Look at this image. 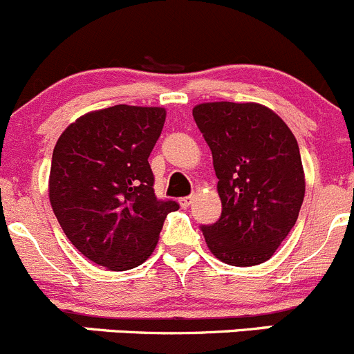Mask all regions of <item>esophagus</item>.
Masks as SVG:
<instances>
[{
	"instance_id": "obj_1",
	"label": "esophagus",
	"mask_w": 354,
	"mask_h": 354,
	"mask_svg": "<svg viewBox=\"0 0 354 354\" xmlns=\"http://www.w3.org/2000/svg\"><path fill=\"white\" fill-rule=\"evenodd\" d=\"M192 201H194V198H192V196H184V198L178 199V203H180L182 208H187Z\"/></svg>"
}]
</instances>
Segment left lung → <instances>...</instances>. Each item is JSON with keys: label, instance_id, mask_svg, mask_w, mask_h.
Returning <instances> with one entry per match:
<instances>
[{"label": "left lung", "instance_id": "1", "mask_svg": "<svg viewBox=\"0 0 354 354\" xmlns=\"http://www.w3.org/2000/svg\"><path fill=\"white\" fill-rule=\"evenodd\" d=\"M192 117L212 149L222 215L201 225L223 263L267 261L295 227L304 198L299 146L291 129L258 103H201Z\"/></svg>", "mask_w": 354, "mask_h": 354}]
</instances>
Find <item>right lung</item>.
<instances>
[{
  "mask_svg": "<svg viewBox=\"0 0 354 354\" xmlns=\"http://www.w3.org/2000/svg\"><path fill=\"white\" fill-rule=\"evenodd\" d=\"M165 108L115 104L77 118L53 149L50 201L70 243L94 263L139 267L158 243L172 199L155 196L148 158Z\"/></svg>",
  "mask_w": 354,
  "mask_h": 354,
  "instance_id": "1",
  "label": "right lung"
}]
</instances>
